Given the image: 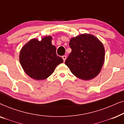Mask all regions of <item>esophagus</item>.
<instances>
[{"label":"esophagus","instance_id":"1","mask_svg":"<svg viewBox=\"0 0 124 124\" xmlns=\"http://www.w3.org/2000/svg\"><path fill=\"white\" fill-rule=\"evenodd\" d=\"M62 59H63L64 62H65L66 59H67V56H65V55H64V56H62Z\"/></svg>","mask_w":124,"mask_h":124}]
</instances>
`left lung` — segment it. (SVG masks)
Returning a JSON list of instances; mask_svg holds the SVG:
<instances>
[{"mask_svg": "<svg viewBox=\"0 0 124 124\" xmlns=\"http://www.w3.org/2000/svg\"><path fill=\"white\" fill-rule=\"evenodd\" d=\"M72 49L65 64L76 77L84 80L94 78L101 72L104 62L103 43L94 35L83 34L70 39Z\"/></svg>", "mask_w": 124, "mask_h": 124, "instance_id": "8db88e82", "label": "left lung"}]
</instances>
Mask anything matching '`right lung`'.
Instances as JSON below:
<instances>
[{"label":"right lung","instance_id":"1","mask_svg":"<svg viewBox=\"0 0 124 124\" xmlns=\"http://www.w3.org/2000/svg\"><path fill=\"white\" fill-rule=\"evenodd\" d=\"M52 37L46 36L39 41L32 39L22 47L19 60L25 72L32 78L43 80L51 75L59 64L63 62L56 55L51 43Z\"/></svg>","mask_w":124,"mask_h":124}]
</instances>
